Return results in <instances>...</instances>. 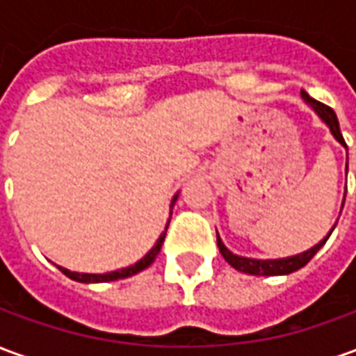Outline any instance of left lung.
<instances>
[{"instance_id": "left-lung-1", "label": "left lung", "mask_w": 356, "mask_h": 356, "mask_svg": "<svg viewBox=\"0 0 356 356\" xmlns=\"http://www.w3.org/2000/svg\"><path fill=\"white\" fill-rule=\"evenodd\" d=\"M301 97H303V99H305V101L309 102L314 110H316V114H318V116L328 124L332 135H334V137H336L343 147H347L343 140V135H341V131H339V122H337L336 112L330 108V106H326V104L314 101L313 97H309L305 91H301ZM332 231H334V229H332ZM332 231L328 232V236H326V238L321 240V242H318L314 248L307 250V252H303V254L293 255V257H286V259H250V257H240V255H234L232 252H229V250L225 248V244L221 242V238H219V234H217V246H219V252H221V255L225 257V261L229 263L231 267L236 268V270H240V273H246V275H255V276L290 275V273H293V270L305 267L307 263L313 259L314 254H316V252L326 244V240L330 238Z\"/></svg>"}]
</instances>
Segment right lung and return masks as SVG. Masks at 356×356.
<instances>
[{"instance_id":"1","label":"right lung","mask_w":356,"mask_h":356,"mask_svg":"<svg viewBox=\"0 0 356 356\" xmlns=\"http://www.w3.org/2000/svg\"><path fill=\"white\" fill-rule=\"evenodd\" d=\"M175 200H177V196L171 200V209H173V204H175ZM171 219V217H170ZM168 225H170V221H168ZM165 231H168V227H165ZM165 231L160 234V238H158V242L154 244V248L148 252L140 261H137L135 265H131V267H125V268H120V270H114V273H106V275H80V273H72V270H68V268H63L58 267L63 273H65L68 278H72V280H76V282H110V280H120V278H127V276H133L137 275V273H140L143 268H147L150 263L154 261L156 255L160 254V248H162L163 244V238H165Z\"/></svg>"}]
</instances>
